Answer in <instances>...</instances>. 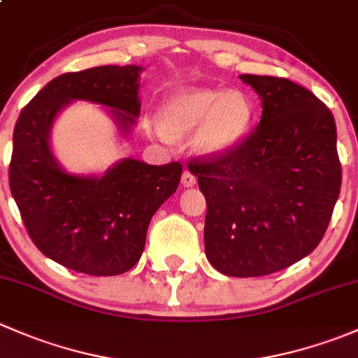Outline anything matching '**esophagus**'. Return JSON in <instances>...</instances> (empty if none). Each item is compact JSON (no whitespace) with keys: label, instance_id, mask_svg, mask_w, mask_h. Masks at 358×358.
<instances>
[{"label":"esophagus","instance_id":"esophagus-1","mask_svg":"<svg viewBox=\"0 0 358 358\" xmlns=\"http://www.w3.org/2000/svg\"><path fill=\"white\" fill-rule=\"evenodd\" d=\"M197 183V178L196 175H194L192 171H189V169H185L182 175V185L183 187H194Z\"/></svg>","mask_w":358,"mask_h":358}]
</instances>
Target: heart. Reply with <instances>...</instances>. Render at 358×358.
<instances>
[{
  "label": "heart",
  "mask_w": 358,
  "mask_h": 358,
  "mask_svg": "<svg viewBox=\"0 0 358 358\" xmlns=\"http://www.w3.org/2000/svg\"><path fill=\"white\" fill-rule=\"evenodd\" d=\"M255 117L251 99L241 90L178 88L159 103L157 119L164 133H192V147L216 157L236 149L249 133Z\"/></svg>",
  "instance_id": "heart-1"
}]
</instances>
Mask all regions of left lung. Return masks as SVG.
<instances>
[{
  "label": "left lung",
  "instance_id": "8db88e82",
  "mask_svg": "<svg viewBox=\"0 0 358 358\" xmlns=\"http://www.w3.org/2000/svg\"><path fill=\"white\" fill-rule=\"evenodd\" d=\"M262 99V121L230 152L194 157L206 197L209 263L230 277H262L308 256L341 189L336 122L312 92L286 78L239 76Z\"/></svg>",
  "mask_w": 358,
  "mask_h": 358
}]
</instances>
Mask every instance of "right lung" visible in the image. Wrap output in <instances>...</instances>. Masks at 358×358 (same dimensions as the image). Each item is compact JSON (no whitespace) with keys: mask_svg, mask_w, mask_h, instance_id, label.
I'll return each instance as SVG.
<instances>
[{"mask_svg":"<svg viewBox=\"0 0 358 358\" xmlns=\"http://www.w3.org/2000/svg\"><path fill=\"white\" fill-rule=\"evenodd\" d=\"M138 66H102L52 79L13 129L10 190L29 237L53 262L88 275H119L138 263L159 206L175 194L182 164L122 159L102 176L64 171L50 149L57 114L72 100L109 107L121 133L140 115Z\"/></svg>","mask_w":358,"mask_h":358,"instance_id":"obj_1","label":"right lung"}]
</instances>
